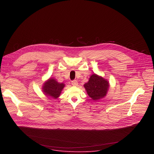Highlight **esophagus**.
<instances>
[{
    "instance_id": "34e87169",
    "label": "esophagus",
    "mask_w": 154,
    "mask_h": 154,
    "mask_svg": "<svg viewBox=\"0 0 154 154\" xmlns=\"http://www.w3.org/2000/svg\"><path fill=\"white\" fill-rule=\"evenodd\" d=\"M71 84H72L73 86H77V85H78V82H77V80H72V81L71 82Z\"/></svg>"
}]
</instances>
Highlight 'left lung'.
<instances>
[{"label":"left lung","instance_id":"8db88e82","mask_svg":"<svg viewBox=\"0 0 154 154\" xmlns=\"http://www.w3.org/2000/svg\"><path fill=\"white\" fill-rule=\"evenodd\" d=\"M109 82L96 74L91 75L89 81L84 85L87 94L94 100L104 97L109 89Z\"/></svg>","mask_w":154,"mask_h":154}]
</instances>
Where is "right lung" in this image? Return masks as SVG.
<instances>
[{
	"mask_svg": "<svg viewBox=\"0 0 154 154\" xmlns=\"http://www.w3.org/2000/svg\"><path fill=\"white\" fill-rule=\"evenodd\" d=\"M64 87V83H58L55 79L50 78L43 84L42 89L46 96L56 99L60 96Z\"/></svg>",
	"mask_w": 154,
	"mask_h": 154,
	"instance_id": "right-lung-1",
	"label": "right lung"
}]
</instances>
